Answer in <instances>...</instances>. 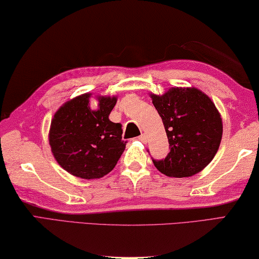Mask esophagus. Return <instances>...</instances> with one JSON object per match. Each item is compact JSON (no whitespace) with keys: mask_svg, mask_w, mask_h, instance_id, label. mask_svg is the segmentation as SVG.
<instances>
[{"mask_svg":"<svg viewBox=\"0 0 259 259\" xmlns=\"http://www.w3.org/2000/svg\"><path fill=\"white\" fill-rule=\"evenodd\" d=\"M138 139H139L140 141H141V142H143V143H146V142H147V137H146V134H141Z\"/></svg>","mask_w":259,"mask_h":259,"instance_id":"34e87169","label":"esophagus"}]
</instances>
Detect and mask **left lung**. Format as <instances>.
<instances>
[{
    "instance_id": "1",
    "label": "left lung",
    "mask_w": 259,
    "mask_h": 259,
    "mask_svg": "<svg viewBox=\"0 0 259 259\" xmlns=\"http://www.w3.org/2000/svg\"><path fill=\"white\" fill-rule=\"evenodd\" d=\"M162 118L169 152L154 159L156 168L173 178L201 172L217 154L223 122L213 102L196 88H172L162 96L151 95Z\"/></svg>"
}]
</instances>
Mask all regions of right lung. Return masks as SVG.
Wrapping results in <instances>:
<instances>
[{
    "instance_id": "1",
    "label": "right lung",
    "mask_w": 259,
    "mask_h": 259,
    "mask_svg": "<svg viewBox=\"0 0 259 259\" xmlns=\"http://www.w3.org/2000/svg\"><path fill=\"white\" fill-rule=\"evenodd\" d=\"M90 96H78L59 108L50 125L49 143L65 171L82 179H97L116 166L126 141L121 125L109 119L116 97H100L99 110L93 111Z\"/></svg>"
}]
</instances>
